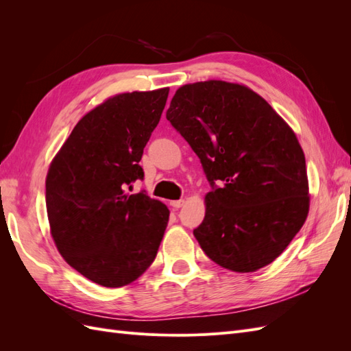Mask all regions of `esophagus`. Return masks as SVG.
<instances>
[{
    "instance_id": "34e87169",
    "label": "esophagus",
    "mask_w": 351,
    "mask_h": 351,
    "mask_svg": "<svg viewBox=\"0 0 351 351\" xmlns=\"http://www.w3.org/2000/svg\"><path fill=\"white\" fill-rule=\"evenodd\" d=\"M169 205H171L174 209L182 208V206L184 205V199H180V200H173V202H169Z\"/></svg>"
}]
</instances>
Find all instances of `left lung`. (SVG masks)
<instances>
[{
  "label": "left lung",
  "mask_w": 351,
  "mask_h": 351,
  "mask_svg": "<svg viewBox=\"0 0 351 351\" xmlns=\"http://www.w3.org/2000/svg\"><path fill=\"white\" fill-rule=\"evenodd\" d=\"M167 120L199 156L212 187L193 230L219 267L254 272L303 227L309 183L294 132L256 92L222 80L177 89Z\"/></svg>",
  "instance_id": "obj_1"
}]
</instances>
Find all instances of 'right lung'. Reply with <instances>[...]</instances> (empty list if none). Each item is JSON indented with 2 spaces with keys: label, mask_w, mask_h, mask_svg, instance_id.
Returning <instances> with one entry per match:
<instances>
[{
  "label": "right lung",
  "mask_w": 351,
  "mask_h": 351,
  "mask_svg": "<svg viewBox=\"0 0 351 351\" xmlns=\"http://www.w3.org/2000/svg\"><path fill=\"white\" fill-rule=\"evenodd\" d=\"M168 88L120 93L89 111L52 159L47 212L61 256L83 277L110 289L151 267L169 210L143 190L139 161L161 119Z\"/></svg>",
  "instance_id": "add662e5"
}]
</instances>
